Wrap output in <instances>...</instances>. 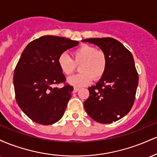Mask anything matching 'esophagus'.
Wrapping results in <instances>:
<instances>
[{"label":"esophagus","instance_id":"34e87169","mask_svg":"<svg viewBox=\"0 0 157 157\" xmlns=\"http://www.w3.org/2000/svg\"><path fill=\"white\" fill-rule=\"evenodd\" d=\"M80 90V88H77V87H75L74 88V93H76L77 91Z\"/></svg>","mask_w":157,"mask_h":157}]
</instances>
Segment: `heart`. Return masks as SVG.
<instances>
[{"instance_id":"1","label":"heart","mask_w":157,"mask_h":157,"mask_svg":"<svg viewBox=\"0 0 157 157\" xmlns=\"http://www.w3.org/2000/svg\"><path fill=\"white\" fill-rule=\"evenodd\" d=\"M72 59L63 53L57 59L59 68L65 75H71L79 66L80 73L67 79L71 86L79 88L89 85L93 80H99L103 76L107 68L105 54L92 46L83 44L73 51Z\"/></svg>"}]
</instances>
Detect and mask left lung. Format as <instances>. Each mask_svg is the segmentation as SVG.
<instances>
[{
	"label": "left lung",
	"mask_w": 157,
	"mask_h": 157,
	"mask_svg": "<svg viewBox=\"0 0 157 157\" xmlns=\"http://www.w3.org/2000/svg\"><path fill=\"white\" fill-rule=\"evenodd\" d=\"M98 46L107 57L104 75L89 88V97L84 108L90 117L108 124L125 117L134 105L139 75L131 52L120 41L111 38L82 40Z\"/></svg>",
	"instance_id": "8db88e82"
}]
</instances>
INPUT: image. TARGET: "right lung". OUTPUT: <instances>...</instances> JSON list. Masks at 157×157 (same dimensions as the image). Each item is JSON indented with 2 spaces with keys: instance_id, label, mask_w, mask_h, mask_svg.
<instances>
[{
  "instance_id": "1",
  "label": "right lung",
  "mask_w": 157,
  "mask_h": 157,
  "mask_svg": "<svg viewBox=\"0 0 157 157\" xmlns=\"http://www.w3.org/2000/svg\"><path fill=\"white\" fill-rule=\"evenodd\" d=\"M79 43L66 37L46 35L34 40L23 50L14 72L16 101L32 121L52 125L63 116L73 87L53 85L66 81L57 59Z\"/></svg>"
}]
</instances>
